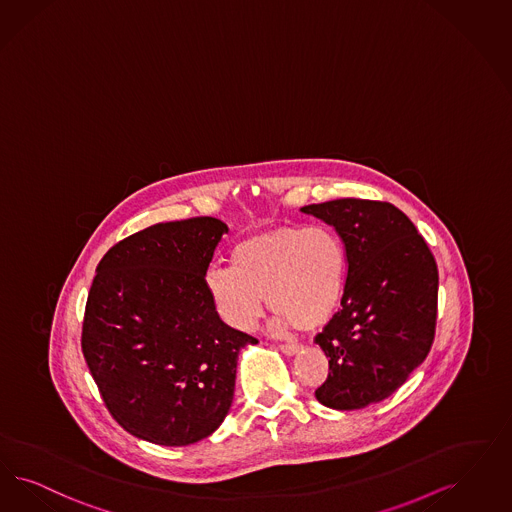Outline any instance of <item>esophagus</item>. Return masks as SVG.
<instances>
[{
  "instance_id": "esophagus-1",
  "label": "esophagus",
  "mask_w": 512,
  "mask_h": 512,
  "mask_svg": "<svg viewBox=\"0 0 512 512\" xmlns=\"http://www.w3.org/2000/svg\"><path fill=\"white\" fill-rule=\"evenodd\" d=\"M278 348H280L285 355H295V353H299L300 350H302L300 344H293V342H291V344H280Z\"/></svg>"
}]
</instances>
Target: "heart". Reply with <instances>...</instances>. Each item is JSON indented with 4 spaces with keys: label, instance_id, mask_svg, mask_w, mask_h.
Segmentation results:
<instances>
[{
    "label": "heart",
    "instance_id": "b5f03b06",
    "mask_svg": "<svg viewBox=\"0 0 512 512\" xmlns=\"http://www.w3.org/2000/svg\"><path fill=\"white\" fill-rule=\"evenodd\" d=\"M348 253L335 230L323 225L276 227L240 240L229 268L206 274L213 310L232 329L249 331L265 297L274 325L318 329L335 316L346 289Z\"/></svg>",
    "mask_w": 512,
    "mask_h": 512
}]
</instances>
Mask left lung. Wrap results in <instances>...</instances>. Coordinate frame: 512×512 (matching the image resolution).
<instances>
[{"label": "left lung", "mask_w": 512, "mask_h": 512, "mask_svg": "<svg viewBox=\"0 0 512 512\" xmlns=\"http://www.w3.org/2000/svg\"><path fill=\"white\" fill-rule=\"evenodd\" d=\"M333 225L348 253L340 310L316 336L329 376L321 405L355 410L401 388L431 350L439 270L414 223L389 202L338 198L300 208Z\"/></svg>", "instance_id": "left-lung-1"}]
</instances>
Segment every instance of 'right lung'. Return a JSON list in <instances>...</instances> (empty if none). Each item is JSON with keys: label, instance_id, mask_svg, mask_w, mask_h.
<instances>
[{"label": "right lung", "instance_id": "1", "mask_svg": "<svg viewBox=\"0 0 512 512\" xmlns=\"http://www.w3.org/2000/svg\"><path fill=\"white\" fill-rule=\"evenodd\" d=\"M227 230L215 217L159 223L96 266L81 348L109 414L138 439L187 446L229 414L238 353L257 338L219 318L206 291Z\"/></svg>", "mask_w": 512, "mask_h": 512}]
</instances>
